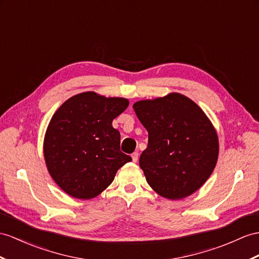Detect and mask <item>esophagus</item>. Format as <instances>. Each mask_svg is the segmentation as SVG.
<instances>
[{
	"instance_id": "1",
	"label": "esophagus",
	"mask_w": 259,
	"mask_h": 259,
	"mask_svg": "<svg viewBox=\"0 0 259 259\" xmlns=\"http://www.w3.org/2000/svg\"><path fill=\"white\" fill-rule=\"evenodd\" d=\"M132 159H133L134 162H136L138 160V153H137V151H135V153L132 154Z\"/></svg>"
}]
</instances>
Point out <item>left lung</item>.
<instances>
[{"mask_svg": "<svg viewBox=\"0 0 259 259\" xmlns=\"http://www.w3.org/2000/svg\"><path fill=\"white\" fill-rule=\"evenodd\" d=\"M136 115L148 132L140 166L154 191L169 200L189 197L215 168L219 137L200 106L180 93L137 101Z\"/></svg>", "mask_w": 259, "mask_h": 259, "instance_id": "1", "label": "left lung"}]
</instances>
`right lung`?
<instances>
[{
  "label": "right lung",
  "mask_w": 259,
  "mask_h": 259,
  "mask_svg": "<svg viewBox=\"0 0 259 259\" xmlns=\"http://www.w3.org/2000/svg\"><path fill=\"white\" fill-rule=\"evenodd\" d=\"M128 104L127 99L89 91L68 99L55 112L44 138V158L61 190L77 199L96 198L132 160L119 150L121 135L112 126Z\"/></svg>",
  "instance_id": "right-lung-1"
}]
</instances>
